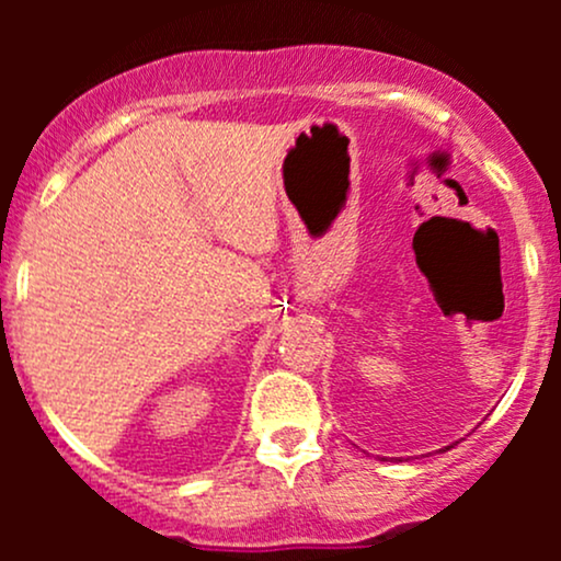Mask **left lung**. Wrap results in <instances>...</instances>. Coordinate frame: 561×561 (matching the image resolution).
I'll return each mask as SVG.
<instances>
[{"mask_svg": "<svg viewBox=\"0 0 561 561\" xmlns=\"http://www.w3.org/2000/svg\"><path fill=\"white\" fill-rule=\"evenodd\" d=\"M448 448H454V446H446V450H448Z\"/></svg>", "mask_w": 561, "mask_h": 561, "instance_id": "left-lung-1", "label": "left lung"}]
</instances>
